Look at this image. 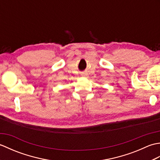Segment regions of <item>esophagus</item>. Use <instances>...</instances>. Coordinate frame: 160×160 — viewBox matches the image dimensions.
<instances>
[{
    "instance_id": "1",
    "label": "esophagus",
    "mask_w": 160,
    "mask_h": 160,
    "mask_svg": "<svg viewBox=\"0 0 160 160\" xmlns=\"http://www.w3.org/2000/svg\"><path fill=\"white\" fill-rule=\"evenodd\" d=\"M81 76H83V77H87V74L86 73H81Z\"/></svg>"
}]
</instances>
